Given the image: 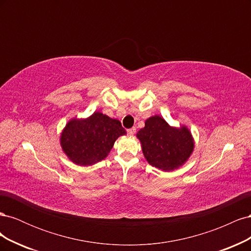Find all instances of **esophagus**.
<instances>
[{"label": "esophagus", "mask_w": 251, "mask_h": 251, "mask_svg": "<svg viewBox=\"0 0 251 251\" xmlns=\"http://www.w3.org/2000/svg\"><path fill=\"white\" fill-rule=\"evenodd\" d=\"M135 132H136V128L135 127H132V128H130V130H127V134L130 135V136H133L135 134Z\"/></svg>", "instance_id": "1"}]
</instances>
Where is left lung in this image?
<instances>
[{
    "label": "left lung",
    "mask_w": 251,
    "mask_h": 251,
    "mask_svg": "<svg viewBox=\"0 0 251 251\" xmlns=\"http://www.w3.org/2000/svg\"><path fill=\"white\" fill-rule=\"evenodd\" d=\"M136 137L147 161L163 172L184 165L195 149V140L186 126H172L159 115L148 118Z\"/></svg>",
    "instance_id": "1"
}]
</instances>
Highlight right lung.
Wrapping results in <instances>:
<instances>
[{"instance_id":"right-lung-1","label":"right lung","mask_w":251,"mask_h":251,"mask_svg":"<svg viewBox=\"0 0 251 251\" xmlns=\"http://www.w3.org/2000/svg\"><path fill=\"white\" fill-rule=\"evenodd\" d=\"M120 121L101 112H94L87 118L73 117L59 136L65 155L73 163L88 166L107 157L116 139L126 135Z\"/></svg>"}]
</instances>
